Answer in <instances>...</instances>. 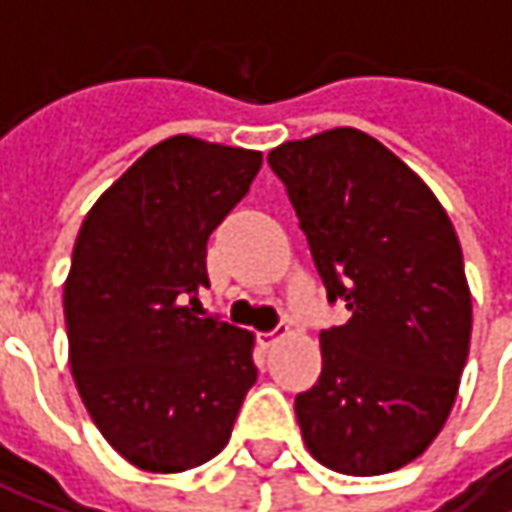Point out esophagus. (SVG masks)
Wrapping results in <instances>:
<instances>
[{"label": "esophagus", "instance_id": "esophagus-1", "mask_svg": "<svg viewBox=\"0 0 512 512\" xmlns=\"http://www.w3.org/2000/svg\"><path fill=\"white\" fill-rule=\"evenodd\" d=\"M278 338H281L278 332H263V335H257V341H260V347H263V350L275 347V344H278Z\"/></svg>", "mask_w": 512, "mask_h": 512}]
</instances>
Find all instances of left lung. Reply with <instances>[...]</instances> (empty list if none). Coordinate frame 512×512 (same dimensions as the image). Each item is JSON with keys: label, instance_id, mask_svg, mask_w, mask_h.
Wrapping results in <instances>:
<instances>
[{"label": "left lung", "instance_id": "left-lung-1", "mask_svg": "<svg viewBox=\"0 0 512 512\" xmlns=\"http://www.w3.org/2000/svg\"><path fill=\"white\" fill-rule=\"evenodd\" d=\"M266 162L287 186L329 302L350 311L320 332V379L296 394L302 439L341 474L403 468L445 427L468 358L457 231L430 186L353 127L284 142Z\"/></svg>", "mask_w": 512, "mask_h": 512}]
</instances>
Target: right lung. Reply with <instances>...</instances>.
Listing matches in <instances>:
<instances>
[{"instance_id": "add662e5", "label": "right lung", "mask_w": 512, "mask_h": 512, "mask_svg": "<svg viewBox=\"0 0 512 512\" xmlns=\"http://www.w3.org/2000/svg\"><path fill=\"white\" fill-rule=\"evenodd\" d=\"M263 154L171 136L88 210L64 281L70 370L103 439L142 471L213 460L255 385V335L198 317L207 240Z\"/></svg>"}]
</instances>
